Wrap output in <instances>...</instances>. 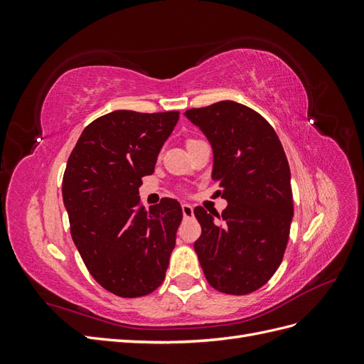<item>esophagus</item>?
Instances as JSON below:
<instances>
[{
  "instance_id": "34e87169",
  "label": "esophagus",
  "mask_w": 364,
  "mask_h": 364,
  "mask_svg": "<svg viewBox=\"0 0 364 364\" xmlns=\"http://www.w3.org/2000/svg\"><path fill=\"white\" fill-rule=\"evenodd\" d=\"M182 214H183V217H193V214H194V208H193V205H190V203H182Z\"/></svg>"
}]
</instances>
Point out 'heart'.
I'll list each match as a JSON object with an SVG mask.
<instances>
[{"label":"heart","instance_id":"heart-1","mask_svg":"<svg viewBox=\"0 0 364 364\" xmlns=\"http://www.w3.org/2000/svg\"><path fill=\"white\" fill-rule=\"evenodd\" d=\"M191 141H193V139H191Z\"/></svg>","mask_w":364,"mask_h":364}]
</instances>
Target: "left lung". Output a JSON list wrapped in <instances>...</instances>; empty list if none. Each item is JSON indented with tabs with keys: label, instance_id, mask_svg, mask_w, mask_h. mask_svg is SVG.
<instances>
[{
	"label": "left lung",
	"instance_id": "obj_1",
	"mask_svg": "<svg viewBox=\"0 0 364 364\" xmlns=\"http://www.w3.org/2000/svg\"><path fill=\"white\" fill-rule=\"evenodd\" d=\"M185 117L211 144L213 181L228 202L222 215L194 208L202 226L196 253L215 290L252 293L273 277L287 247L293 218L287 156L267 119L245 105L225 100Z\"/></svg>",
	"mask_w": 364,
	"mask_h": 364
}]
</instances>
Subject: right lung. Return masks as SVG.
<instances>
[{
    "instance_id": "1",
    "label": "right lung",
    "mask_w": 364,
    "mask_h": 364,
    "mask_svg": "<svg viewBox=\"0 0 364 364\" xmlns=\"http://www.w3.org/2000/svg\"><path fill=\"white\" fill-rule=\"evenodd\" d=\"M178 119L176 111H114L85 127L68 158L62 196L73 241L92 278L117 296H146L165 278L182 208L165 197L146 211L138 188Z\"/></svg>"
}]
</instances>
